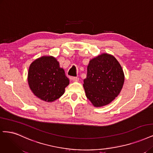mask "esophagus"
Listing matches in <instances>:
<instances>
[{
    "mask_svg": "<svg viewBox=\"0 0 153 153\" xmlns=\"http://www.w3.org/2000/svg\"><path fill=\"white\" fill-rule=\"evenodd\" d=\"M71 80H73V82H78L79 80V78L78 77H72L71 78Z\"/></svg>",
    "mask_w": 153,
    "mask_h": 153,
    "instance_id": "esophagus-1",
    "label": "esophagus"
}]
</instances>
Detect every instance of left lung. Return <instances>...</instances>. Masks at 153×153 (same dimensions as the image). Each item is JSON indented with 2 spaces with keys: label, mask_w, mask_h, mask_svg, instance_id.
<instances>
[{
  "label": "left lung",
  "mask_w": 153,
  "mask_h": 153,
  "mask_svg": "<svg viewBox=\"0 0 153 153\" xmlns=\"http://www.w3.org/2000/svg\"><path fill=\"white\" fill-rule=\"evenodd\" d=\"M124 81L119 62L113 56L104 53L89 61L83 85L87 99L94 106L102 107L118 96Z\"/></svg>",
  "instance_id": "obj_1"
}]
</instances>
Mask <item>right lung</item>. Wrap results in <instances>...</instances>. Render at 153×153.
I'll return each mask as SVG.
<instances>
[{
	"instance_id": "1",
	"label": "right lung",
	"mask_w": 153,
	"mask_h": 153,
	"mask_svg": "<svg viewBox=\"0 0 153 153\" xmlns=\"http://www.w3.org/2000/svg\"><path fill=\"white\" fill-rule=\"evenodd\" d=\"M28 82L35 96L45 102H53L65 93L70 80L55 57L45 56L31 62Z\"/></svg>"
}]
</instances>
